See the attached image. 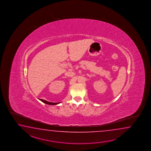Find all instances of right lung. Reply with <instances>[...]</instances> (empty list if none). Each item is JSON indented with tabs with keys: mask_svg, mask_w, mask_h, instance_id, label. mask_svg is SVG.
<instances>
[{
	"mask_svg": "<svg viewBox=\"0 0 151 151\" xmlns=\"http://www.w3.org/2000/svg\"><path fill=\"white\" fill-rule=\"evenodd\" d=\"M40 101H42V102H43L44 103H45L46 104H47V105H57L58 104H59L60 103H51V102H49V101H46L45 100L43 99H40Z\"/></svg>",
	"mask_w": 151,
	"mask_h": 151,
	"instance_id": "right-lung-1",
	"label": "right lung"
}]
</instances>
